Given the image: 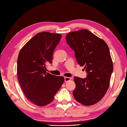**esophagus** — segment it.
<instances>
[{"label":"esophagus","instance_id":"obj_1","mask_svg":"<svg viewBox=\"0 0 127 127\" xmlns=\"http://www.w3.org/2000/svg\"><path fill=\"white\" fill-rule=\"evenodd\" d=\"M71 80V78H69V77H64V82H68Z\"/></svg>","mask_w":127,"mask_h":127}]
</instances>
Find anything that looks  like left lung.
Returning <instances> with one entry per match:
<instances>
[{
    "mask_svg": "<svg viewBox=\"0 0 127 127\" xmlns=\"http://www.w3.org/2000/svg\"><path fill=\"white\" fill-rule=\"evenodd\" d=\"M66 40L75 52L78 64L84 66L87 73L85 79L74 77V97L85 106L93 105L103 98L109 87L113 64L109 47L88 30L69 32Z\"/></svg>",
    "mask_w": 127,
    "mask_h": 127,
    "instance_id": "8db88e82",
    "label": "left lung"
}]
</instances>
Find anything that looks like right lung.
<instances>
[{
  "label": "right lung",
  "mask_w": 127,
  "mask_h": 127,
  "mask_svg": "<svg viewBox=\"0 0 127 127\" xmlns=\"http://www.w3.org/2000/svg\"><path fill=\"white\" fill-rule=\"evenodd\" d=\"M61 34L47 32L36 34L18 55L17 75L26 97L38 106H45L53 100L63 84V76L46 72V64H52L55 48Z\"/></svg>",
  "instance_id": "right-lung-1"
}]
</instances>
